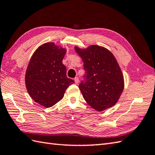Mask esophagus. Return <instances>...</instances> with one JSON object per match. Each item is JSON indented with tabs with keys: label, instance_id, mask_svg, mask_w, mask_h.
<instances>
[{
	"label": "esophagus",
	"instance_id": "esophagus-1",
	"mask_svg": "<svg viewBox=\"0 0 155 155\" xmlns=\"http://www.w3.org/2000/svg\"><path fill=\"white\" fill-rule=\"evenodd\" d=\"M74 81L75 84H78V77H75L74 78Z\"/></svg>",
	"mask_w": 155,
	"mask_h": 155
}]
</instances>
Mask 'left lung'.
Wrapping results in <instances>:
<instances>
[{
  "label": "left lung",
  "instance_id": "obj_1",
  "mask_svg": "<svg viewBox=\"0 0 155 155\" xmlns=\"http://www.w3.org/2000/svg\"><path fill=\"white\" fill-rule=\"evenodd\" d=\"M74 49L84 63L85 74L78 88L85 101L99 111L115 105L124 91V81L113 54L96 45Z\"/></svg>",
  "mask_w": 155,
  "mask_h": 155
}]
</instances>
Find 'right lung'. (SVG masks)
Here are the masks:
<instances>
[{"label":"right lung","instance_id":"right-lung-1","mask_svg":"<svg viewBox=\"0 0 155 155\" xmlns=\"http://www.w3.org/2000/svg\"><path fill=\"white\" fill-rule=\"evenodd\" d=\"M66 50L46 43L32 55L26 70L25 82L31 98L40 105L49 107L63 98L66 89L73 83L67 78L62 63Z\"/></svg>","mask_w":155,"mask_h":155}]
</instances>
